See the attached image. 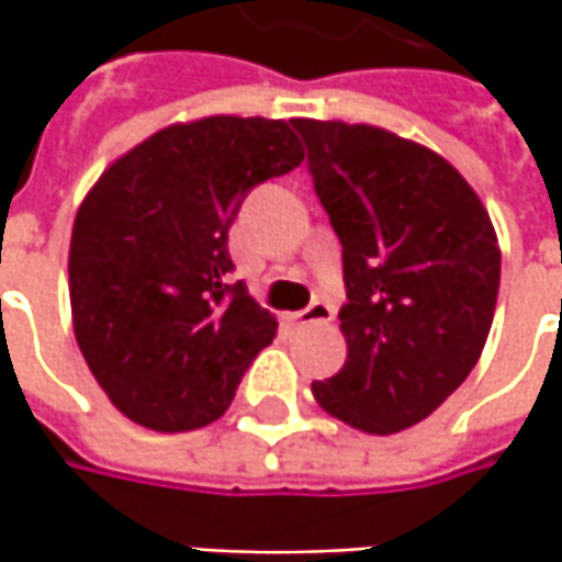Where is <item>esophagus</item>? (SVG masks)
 Returning <instances> with one entry per match:
<instances>
[{
    "mask_svg": "<svg viewBox=\"0 0 562 562\" xmlns=\"http://www.w3.org/2000/svg\"><path fill=\"white\" fill-rule=\"evenodd\" d=\"M296 325H318V322H331L335 318V306L328 303V300H315L310 303L303 313H293L291 315Z\"/></svg>",
    "mask_w": 562,
    "mask_h": 562,
    "instance_id": "esophagus-1",
    "label": "esophagus"
}]
</instances>
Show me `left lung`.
<instances>
[{
	"mask_svg": "<svg viewBox=\"0 0 562 562\" xmlns=\"http://www.w3.org/2000/svg\"><path fill=\"white\" fill-rule=\"evenodd\" d=\"M344 247L347 362L313 381L325 413L369 435L431 416L482 357L501 249L485 205L438 153L372 124L293 119Z\"/></svg>",
	"mask_w": 562,
	"mask_h": 562,
	"instance_id": "left-lung-1",
	"label": "left lung"
}]
</instances>
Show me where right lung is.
I'll return each mask as SVG.
<instances>
[{
    "mask_svg": "<svg viewBox=\"0 0 562 562\" xmlns=\"http://www.w3.org/2000/svg\"><path fill=\"white\" fill-rule=\"evenodd\" d=\"M300 162L288 121L212 115L153 134L87 193L68 252L75 337L127 419L193 431L231 406L278 322L227 284V231L252 187Z\"/></svg>",
    "mask_w": 562,
    "mask_h": 562,
    "instance_id": "right-lung-1",
    "label": "right lung"
}]
</instances>
